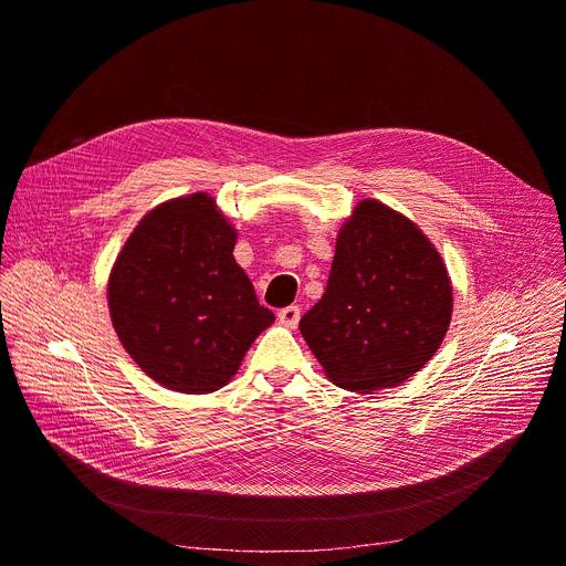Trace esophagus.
<instances>
[{
    "label": "esophagus",
    "mask_w": 566,
    "mask_h": 566,
    "mask_svg": "<svg viewBox=\"0 0 566 566\" xmlns=\"http://www.w3.org/2000/svg\"><path fill=\"white\" fill-rule=\"evenodd\" d=\"M277 318H280V323H282L284 327H295L297 321H300V307L289 305V307H284V310L277 312Z\"/></svg>",
    "instance_id": "obj_1"
}]
</instances>
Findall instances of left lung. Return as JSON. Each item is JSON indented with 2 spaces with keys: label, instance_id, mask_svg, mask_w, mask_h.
Instances as JSON below:
<instances>
[{
  "label": "left lung",
  "instance_id": "obj_1",
  "mask_svg": "<svg viewBox=\"0 0 566 566\" xmlns=\"http://www.w3.org/2000/svg\"><path fill=\"white\" fill-rule=\"evenodd\" d=\"M453 316L446 263L417 222L378 200L344 220L323 297L300 318L332 385H402L439 350Z\"/></svg>",
  "mask_w": 566,
  "mask_h": 566
}]
</instances>
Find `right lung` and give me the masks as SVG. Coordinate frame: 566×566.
<instances>
[{"mask_svg": "<svg viewBox=\"0 0 566 566\" xmlns=\"http://www.w3.org/2000/svg\"><path fill=\"white\" fill-rule=\"evenodd\" d=\"M237 237L209 193H191L147 211L113 263V329L138 368L170 391L228 385L275 321L232 254Z\"/></svg>", "mask_w": 566, "mask_h": 566, "instance_id": "add662e5", "label": "right lung"}]
</instances>
